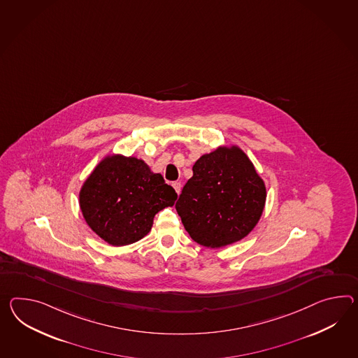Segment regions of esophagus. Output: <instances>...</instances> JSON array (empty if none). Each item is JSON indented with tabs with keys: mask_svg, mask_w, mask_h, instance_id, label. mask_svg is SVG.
<instances>
[{
	"mask_svg": "<svg viewBox=\"0 0 358 358\" xmlns=\"http://www.w3.org/2000/svg\"><path fill=\"white\" fill-rule=\"evenodd\" d=\"M172 186H173V189H175L176 192H177V194H180V192H181V182H177V181H175V182H172Z\"/></svg>",
	"mask_w": 358,
	"mask_h": 358,
	"instance_id": "esophagus-1",
	"label": "esophagus"
}]
</instances>
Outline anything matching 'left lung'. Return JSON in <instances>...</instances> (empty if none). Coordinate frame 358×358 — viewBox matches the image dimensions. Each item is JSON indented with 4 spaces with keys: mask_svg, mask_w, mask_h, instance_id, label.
I'll return each mask as SVG.
<instances>
[{
    "mask_svg": "<svg viewBox=\"0 0 358 358\" xmlns=\"http://www.w3.org/2000/svg\"><path fill=\"white\" fill-rule=\"evenodd\" d=\"M264 181L236 146L199 157L176 210L196 243L220 248L243 239L262 217Z\"/></svg>",
    "mask_w": 358,
    "mask_h": 358,
    "instance_id": "1",
    "label": "left lung"
}]
</instances>
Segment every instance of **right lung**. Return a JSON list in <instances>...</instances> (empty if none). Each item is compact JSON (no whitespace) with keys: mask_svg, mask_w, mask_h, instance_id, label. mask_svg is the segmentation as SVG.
Listing matches in <instances>:
<instances>
[{"mask_svg":"<svg viewBox=\"0 0 358 358\" xmlns=\"http://www.w3.org/2000/svg\"><path fill=\"white\" fill-rule=\"evenodd\" d=\"M175 189L137 157L103 159L80 192V208L90 229L113 245L134 243L148 234L159 210L172 207Z\"/></svg>","mask_w":358,"mask_h":358,"instance_id":"obj_1","label":"right lung"}]
</instances>
